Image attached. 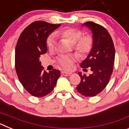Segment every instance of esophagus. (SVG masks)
Listing matches in <instances>:
<instances>
[{
	"label": "esophagus",
	"mask_w": 129,
	"mask_h": 129,
	"mask_svg": "<svg viewBox=\"0 0 129 129\" xmlns=\"http://www.w3.org/2000/svg\"><path fill=\"white\" fill-rule=\"evenodd\" d=\"M61 74H62L63 76H68L72 74L71 72H67V71H62L61 72Z\"/></svg>",
	"instance_id": "1"
}]
</instances>
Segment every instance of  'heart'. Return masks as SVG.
I'll return each instance as SVG.
<instances>
[{
    "instance_id": "1",
    "label": "heart",
    "mask_w": 129,
    "mask_h": 129,
    "mask_svg": "<svg viewBox=\"0 0 129 129\" xmlns=\"http://www.w3.org/2000/svg\"><path fill=\"white\" fill-rule=\"evenodd\" d=\"M81 30L76 28H66L57 31L55 33L57 36L67 39L72 44H74V49L79 56H84L91 50L93 44V39L89 34L82 35ZM46 46L50 51H53L56 46L55 36L52 34L46 39ZM77 57L75 54L61 55L58 57L59 64L67 70L72 68L73 64L76 62Z\"/></svg>"
}]
</instances>
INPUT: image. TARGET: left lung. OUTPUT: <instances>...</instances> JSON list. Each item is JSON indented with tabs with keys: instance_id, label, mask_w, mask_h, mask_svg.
I'll return each instance as SVG.
<instances>
[{
	"instance_id": "obj_1",
	"label": "left lung",
	"mask_w": 129,
	"mask_h": 129,
	"mask_svg": "<svg viewBox=\"0 0 129 129\" xmlns=\"http://www.w3.org/2000/svg\"><path fill=\"white\" fill-rule=\"evenodd\" d=\"M83 25L92 31L93 45L81 67L84 68L83 70L89 68L92 74L87 76L79 72L81 82L76 89L82 95L92 97L100 93L109 83L113 72L115 49L111 36L104 27L93 22H86Z\"/></svg>"
}]
</instances>
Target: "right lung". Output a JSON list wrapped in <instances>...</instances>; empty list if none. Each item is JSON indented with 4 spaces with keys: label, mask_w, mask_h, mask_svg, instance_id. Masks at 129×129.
<instances>
[{
    "label": "right lung",
    "mask_w": 129,
    "mask_h": 129,
    "mask_svg": "<svg viewBox=\"0 0 129 129\" xmlns=\"http://www.w3.org/2000/svg\"><path fill=\"white\" fill-rule=\"evenodd\" d=\"M44 21H35L23 30L15 48V70L18 78L26 90L38 98L50 94L61 76L59 70L46 72L39 57L47 52L46 39L59 26Z\"/></svg>",
    "instance_id": "1"
}]
</instances>
